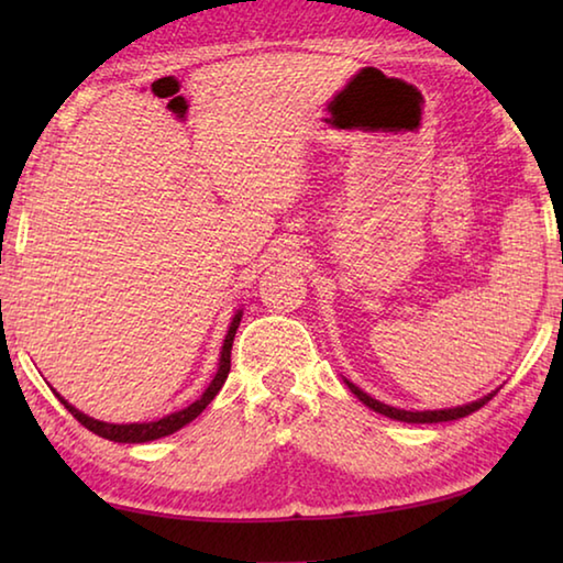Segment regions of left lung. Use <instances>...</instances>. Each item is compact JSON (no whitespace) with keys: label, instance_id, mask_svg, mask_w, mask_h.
I'll list each match as a JSON object with an SVG mask.
<instances>
[{"label":"left lung","instance_id":"left-lung-1","mask_svg":"<svg viewBox=\"0 0 563 563\" xmlns=\"http://www.w3.org/2000/svg\"><path fill=\"white\" fill-rule=\"evenodd\" d=\"M345 385L350 387V393L355 395L362 405H367L373 412H379L385 415L389 419H397V422H409V424H434V422H452V419H460V417H466L476 412V409L484 407L489 402V399L499 393L497 389H492L489 395H484L479 399H474V402H466V405H460V407H446V409H399V407H393V405H385L379 402V399L369 397L367 393H362V389L357 385H352L350 379H345Z\"/></svg>","mask_w":563,"mask_h":563}]
</instances>
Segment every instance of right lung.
Instances as JSON below:
<instances>
[{"label": "right lung", "mask_w": 563, "mask_h": 563, "mask_svg": "<svg viewBox=\"0 0 563 563\" xmlns=\"http://www.w3.org/2000/svg\"><path fill=\"white\" fill-rule=\"evenodd\" d=\"M241 318H243V308L235 310V316L231 320V325H228L225 332V340H223V347H221V357H218V369L211 383L203 389V395L196 399V402H190L188 407L178 409V412H170L166 417L156 419V422H131V424H113V422H101V419H93L89 415H84L76 409L74 405L66 402V399L56 393L54 395L59 397V402L69 409V412L79 419V422L91 430L93 434L103 437V440H111V442H123V444H141V442H154L161 440V437H168L178 432L180 427H186L188 422H194V419L203 412V409L213 402V397L221 393L223 383L228 379V373H231V350H233V338H235V330L241 325Z\"/></svg>", "instance_id": "1"}]
</instances>
